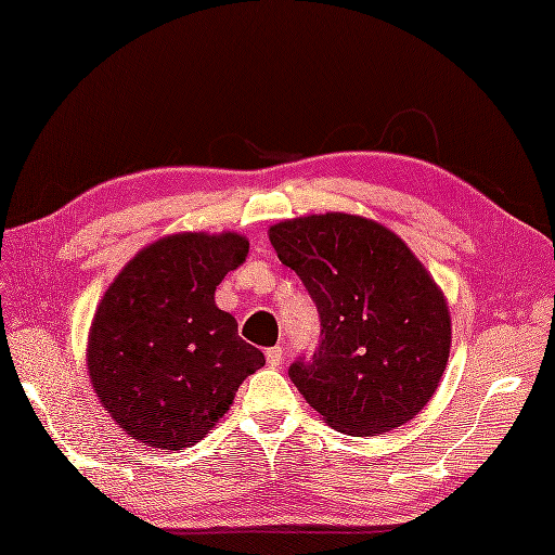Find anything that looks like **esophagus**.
Returning a JSON list of instances; mask_svg holds the SVG:
<instances>
[{
    "instance_id": "obj_1",
    "label": "esophagus",
    "mask_w": 555,
    "mask_h": 555,
    "mask_svg": "<svg viewBox=\"0 0 555 555\" xmlns=\"http://www.w3.org/2000/svg\"><path fill=\"white\" fill-rule=\"evenodd\" d=\"M264 358H267V364H269V367H279L281 360H284V350H281L279 346H274V348H267Z\"/></svg>"
}]
</instances>
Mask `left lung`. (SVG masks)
Returning a JSON list of instances; mask_svg holds the SVG:
<instances>
[{"mask_svg":"<svg viewBox=\"0 0 555 555\" xmlns=\"http://www.w3.org/2000/svg\"><path fill=\"white\" fill-rule=\"evenodd\" d=\"M269 241L322 322L314 356L288 370L302 398L350 436H379L415 417L448 364L451 314L410 247L344 211L279 221Z\"/></svg>","mask_w":555,"mask_h":555,"instance_id":"8db88e82","label":"left lung"}]
</instances>
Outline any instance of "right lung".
Returning <instances> with one entry per match:
<instances>
[{
	"label": "right lung",
	"instance_id": "add662e5",
	"mask_svg": "<svg viewBox=\"0 0 555 555\" xmlns=\"http://www.w3.org/2000/svg\"><path fill=\"white\" fill-rule=\"evenodd\" d=\"M250 250L245 235L173 233L143 247L98 305L88 374L135 441L183 451L215 427L262 350L238 336L215 291Z\"/></svg>",
	"mask_w": 555,
	"mask_h": 555
}]
</instances>
